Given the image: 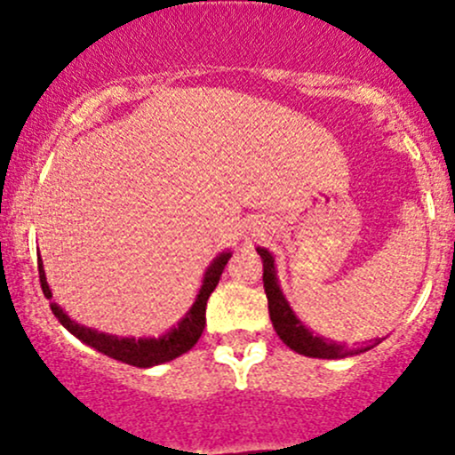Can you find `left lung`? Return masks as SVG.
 Masks as SVG:
<instances>
[{"mask_svg":"<svg viewBox=\"0 0 455 455\" xmlns=\"http://www.w3.org/2000/svg\"><path fill=\"white\" fill-rule=\"evenodd\" d=\"M257 252L261 255V261H264V290L267 296V309H270V320L275 324V331L279 333V338L283 340L291 351L300 353V355L307 357H320V360H340V357L355 355V353L368 351V348H357V351H348L344 344H336L323 340V338L314 336L307 327H303L299 318H296L294 312L290 309L288 300L281 294L279 285H276V270H275V259H272L270 252L266 248H257Z\"/></svg>","mask_w":455,"mask_h":455,"instance_id":"obj_1","label":"left lung"}]
</instances>
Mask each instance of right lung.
<instances>
[{"label":"right lung","instance_id":"right-lung-1","mask_svg":"<svg viewBox=\"0 0 455 455\" xmlns=\"http://www.w3.org/2000/svg\"><path fill=\"white\" fill-rule=\"evenodd\" d=\"M228 259H231V252H222V255L209 266L198 299H196V303L191 305L188 315L180 320L179 327H174L172 331H167L165 336L161 338H141V340H135V338L108 336V333L95 331V329L83 327V324L74 323V320H71L56 303H52V312H54L56 318L60 320V324H63L67 331L74 333L78 340L89 344V347H93L95 351L113 357V360H119L124 362V364L140 366V368L164 364V362H170L174 360V357L188 353L189 348L198 342V338L203 336L204 323H207V318H204V312H207V300L209 296H212V291L215 290V285H218L220 275H222L224 266L228 264ZM38 281H41L43 294H45L47 299H52V291L45 281V270H43L41 259H38Z\"/></svg>","mask_w":455,"mask_h":455}]
</instances>
